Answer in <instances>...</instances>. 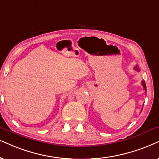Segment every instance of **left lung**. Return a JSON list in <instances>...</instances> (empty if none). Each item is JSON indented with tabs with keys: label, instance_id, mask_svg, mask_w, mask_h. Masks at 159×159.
<instances>
[{
	"label": "left lung",
	"instance_id": "8db88e82",
	"mask_svg": "<svg viewBox=\"0 0 159 159\" xmlns=\"http://www.w3.org/2000/svg\"><path fill=\"white\" fill-rule=\"evenodd\" d=\"M135 70H138V71H139V67H137V66H136ZM142 86H143L144 90H145V92H146V84H145V82H144V81H142Z\"/></svg>",
	"mask_w": 159,
	"mask_h": 159
}]
</instances>
